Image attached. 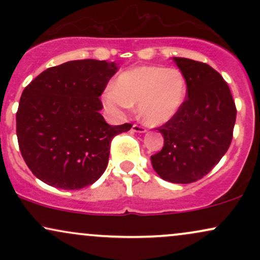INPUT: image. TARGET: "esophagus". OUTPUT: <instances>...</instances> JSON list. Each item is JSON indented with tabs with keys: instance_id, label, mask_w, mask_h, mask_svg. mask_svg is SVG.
Segmentation results:
<instances>
[{
	"instance_id": "34e87169",
	"label": "esophagus",
	"mask_w": 260,
	"mask_h": 260,
	"mask_svg": "<svg viewBox=\"0 0 260 260\" xmlns=\"http://www.w3.org/2000/svg\"><path fill=\"white\" fill-rule=\"evenodd\" d=\"M132 132L145 133V132H147V129H145V127L140 126V124H133V126H132Z\"/></svg>"
}]
</instances>
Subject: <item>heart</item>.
<instances>
[{"instance_id": "heart-1", "label": "heart", "mask_w": 260, "mask_h": 260, "mask_svg": "<svg viewBox=\"0 0 260 260\" xmlns=\"http://www.w3.org/2000/svg\"><path fill=\"white\" fill-rule=\"evenodd\" d=\"M186 90V80L180 71L142 66L121 73L103 99L107 109L116 113L138 104L139 117L149 126H159L181 109Z\"/></svg>"}]
</instances>
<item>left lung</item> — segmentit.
<instances>
[{"mask_svg": "<svg viewBox=\"0 0 260 260\" xmlns=\"http://www.w3.org/2000/svg\"><path fill=\"white\" fill-rule=\"evenodd\" d=\"M187 83V99L177 113L157 128L164 147L151 155L162 180L192 183L213 170L231 144L236 105L228 83L203 62L174 57Z\"/></svg>", "mask_w": 260, "mask_h": 260, "instance_id": "left-lung-1", "label": "left lung"}]
</instances>
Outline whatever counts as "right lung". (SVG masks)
I'll return each instance as SVG.
<instances>
[{"mask_svg":"<svg viewBox=\"0 0 260 260\" xmlns=\"http://www.w3.org/2000/svg\"><path fill=\"white\" fill-rule=\"evenodd\" d=\"M117 72L115 62L70 61L47 68L23 90L17 111L20 153L40 181L80 189L107 168L115 136L132 124L110 126L99 96Z\"/></svg>","mask_w":260,"mask_h":260,"instance_id":"1","label":"right lung"}]
</instances>
